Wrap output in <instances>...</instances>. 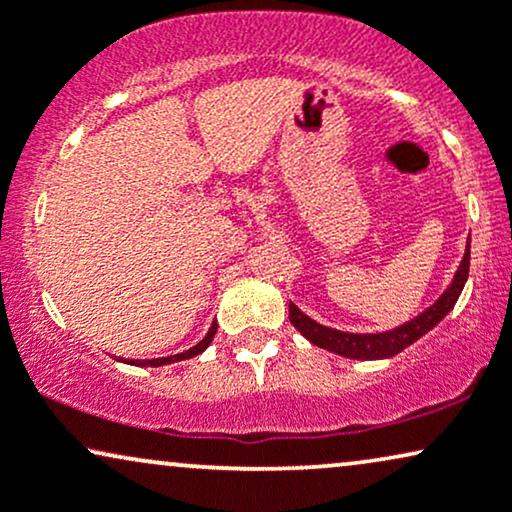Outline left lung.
Masks as SVG:
<instances>
[{"label":"left lung","mask_w":512,"mask_h":512,"mask_svg":"<svg viewBox=\"0 0 512 512\" xmlns=\"http://www.w3.org/2000/svg\"><path fill=\"white\" fill-rule=\"evenodd\" d=\"M470 270V240L466 242V254L459 270L454 272V280L447 289L442 291V296L423 310L421 315H416L414 320L400 324V327L390 331H378V334H350V331H338L324 324L310 320L308 315L301 313L294 303H289V320L301 334L308 338L310 343L317 348L329 350L341 357H350V360H386V357H395L402 353L404 348H409L411 343H416L418 338L426 336L430 329L437 327L444 317L451 313L456 301H459L463 287H466Z\"/></svg>","instance_id":"1"}]
</instances>
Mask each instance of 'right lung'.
I'll list each match as a JSON object with an SVG mask.
<instances>
[{
	"label": "right lung",
	"instance_id": "obj_1",
	"mask_svg": "<svg viewBox=\"0 0 512 512\" xmlns=\"http://www.w3.org/2000/svg\"><path fill=\"white\" fill-rule=\"evenodd\" d=\"M216 329L218 324L214 322L211 324V329L207 331V336L202 338L197 345H192L190 350H185V353H178V355H169V357H157V360H124V357H119V362L124 364H134V367H164V364H171V362H181V360H190V357H195L199 353H204V350L209 348V343L214 341L216 336Z\"/></svg>",
	"mask_w": 512,
	"mask_h": 512
}]
</instances>
